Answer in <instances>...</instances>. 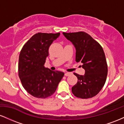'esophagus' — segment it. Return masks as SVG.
<instances>
[{"instance_id":"1","label":"esophagus","mask_w":124,"mask_h":124,"mask_svg":"<svg viewBox=\"0 0 124 124\" xmlns=\"http://www.w3.org/2000/svg\"><path fill=\"white\" fill-rule=\"evenodd\" d=\"M70 75H72V73H70V72H66V73H65V76H70Z\"/></svg>"}]
</instances>
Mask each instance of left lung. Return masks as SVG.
I'll return each instance as SVG.
<instances>
[{
  "label": "left lung",
  "mask_w": 124,
  "mask_h": 124,
  "mask_svg": "<svg viewBox=\"0 0 124 124\" xmlns=\"http://www.w3.org/2000/svg\"><path fill=\"white\" fill-rule=\"evenodd\" d=\"M76 49V61L82 63L84 75L74 73L78 83L72 88L77 97L89 99L97 94L106 83L108 68L103 48L85 32H63Z\"/></svg>",
  "instance_id": "8db88e82"
}]
</instances>
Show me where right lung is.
Segmentation results:
<instances>
[{"instance_id":"right-lung-1","label":"right lung","mask_w":124,"mask_h":124,"mask_svg":"<svg viewBox=\"0 0 124 124\" xmlns=\"http://www.w3.org/2000/svg\"><path fill=\"white\" fill-rule=\"evenodd\" d=\"M59 35V32L35 34L20 54L18 76L25 90L35 97L45 99L53 94L64 76L63 72L44 66L49 46Z\"/></svg>"}]
</instances>
